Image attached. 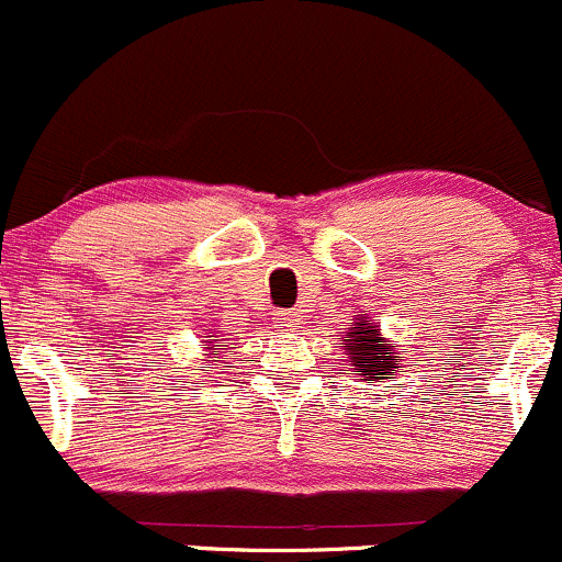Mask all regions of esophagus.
Segmentation results:
<instances>
[{"instance_id":"obj_1","label":"esophagus","mask_w":562,"mask_h":562,"mask_svg":"<svg viewBox=\"0 0 562 562\" xmlns=\"http://www.w3.org/2000/svg\"><path fill=\"white\" fill-rule=\"evenodd\" d=\"M276 322H279V327L283 329H294L300 324V316L294 314V311H279V314H276Z\"/></svg>"}]
</instances>
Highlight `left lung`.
I'll use <instances>...</instances> for the list:
<instances>
[{
  "label": "left lung",
  "mask_w": 562,
  "mask_h": 562,
  "mask_svg": "<svg viewBox=\"0 0 562 562\" xmlns=\"http://www.w3.org/2000/svg\"><path fill=\"white\" fill-rule=\"evenodd\" d=\"M344 349L346 357H349L346 362L351 366V373L360 381H366V384L395 379L403 368L395 344L381 335L379 322L370 319L368 314H357L349 322Z\"/></svg>",
  "instance_id": "8db88e82"
}]
</instances>
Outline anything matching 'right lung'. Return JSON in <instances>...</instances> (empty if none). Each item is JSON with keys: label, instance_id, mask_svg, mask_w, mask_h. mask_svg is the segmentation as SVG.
I'll use <instances>...</instances> for the list:
<instances>
[{"label": "right lung", "instance_id": "1", "mask_svg": "<svg viewBox=\"0 0 562 562\" xmlns=\"http://www.w3.org/2000/svg\"><path fill=\"white\" fill-rule=\"evenodd\" d=\"M218 340H224V338H218L216 333L202 335L200 346H202V351H205V362H222L224 360V355H227V351H216Z\"/></svg>", "mask_w": 562, "mask_h": 562}]
</instances>
